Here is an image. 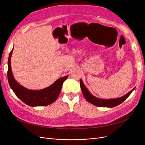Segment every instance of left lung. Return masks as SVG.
Here are the masks:
<instances>
[{
    "label": "left lung",
    "mask_w": 145,
    "mask_h": 145,
    "mask_svg": "<svg viewBox=\"0 0 145 145\" xmlns=\"http://www.w3.org/2000/svg\"><path fill=\"white\" fill-rule=\"evenodd\" d=\"M80 88L82 91V93L83 94L85 99L89 102L90 103L93 104L95 106H99V107H106V108H113L115 107L117 105L121 104L122 102L129 97V95L131 94V93L135 89V88L132 90L130 91L128 93H127L125 95L122 96L119 98H116V99H100L98 97H96L93 95H92L90 92L86 88V87L83 83L82 79L80 80Z\"/></svg>",
    "instance_id": "8db88e82"
}]
</instances>
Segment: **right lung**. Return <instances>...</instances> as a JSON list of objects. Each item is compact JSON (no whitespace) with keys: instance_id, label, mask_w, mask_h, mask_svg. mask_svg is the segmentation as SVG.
<instances>
[{"instance_id":"1","label":"right lung","mask_w":145,"mask_h":145,"mask_svg":"<svg viewBox=\"0 0 145 145\" xmlns=\"http://www.w3.org/2000/svg\"><path fill=\"white\" fill-rule=\"evenodd\" d=\"M13 48L8 60V80L12 90L20 100L30 106H44L54 102L59 97L64 81L68 76L60 77L53 84L40 90H31L16 82L13 76L11 66V57Z\"/></svg>"}]
</instances>
